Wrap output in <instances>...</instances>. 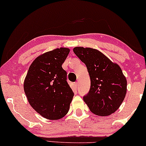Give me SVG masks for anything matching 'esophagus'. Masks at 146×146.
Instances as JSON below:
<instances>
[{"instance_id": "1", "label": "esophagus", "mask_w": 146, "mask_h": 146, "mask_svg": "<svg viewBox=\"0 0 146 146\" xmlns=\"http://www.w3.org/2000/svg\"><path fill=\"white\" fill-rule=\"evenodd\" d=\"M78 86V82L74 83V88L76 90H77Z\"/></svg>"}]
</instances>
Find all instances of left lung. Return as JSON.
<instances>
[{
  "label": "left lung",
  "instance_id": "obj_1",
  "mask_svg": "<svg viewBox=\"0 0 146 146\" xmlns=\"http://www.w3.org/2000/svg\"><path fill=\"white\" fill-rule=\"evenodd\" d=\"M73 51L89 74L90 90L83 99L90 111L99 116L115 112L127 92V80L121 68L95 49L76 47Z\"/></svg>",
  "mask_w": 146,
  "mask_h": 146
}]
</instances>
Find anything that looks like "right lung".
Wrapping results in <instances>:
<instances>
[{
  "instance_id": "add662e5",
  "label": "right lung",
  "mask_w": 146,
  "mask_h": 146,
  "mask_svg": "<svg viewBox=\"0 0 146 146\" xmlns=\"http://www.w3.org/2000/svg\"><path fill=\"white\" fill-rule=\"evenodd\" d=\"M70 52L60 48L37 57L24 80V90L30 105L45 118L57 120L68 112L74 92L66 81L62 65Z\"/></svg>"
}]
</instances>
